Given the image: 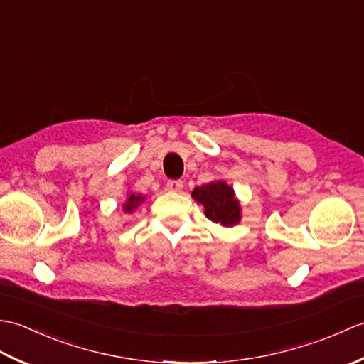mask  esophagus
<instances>
[{"label":"esophagus","mask_w":364,"mask_h":364,"mask_svg":"<svg viewBox=\"0 0 364 364\" xmlns=\"http://www.w3.org/2000/svg\"><path fill=\"white\" fill-rule=\"evenodd\" d=\"M167 191L170 192H180L183 189V181L181 180H170L167 181Z\"/></svg>","instance_id":"34e87169"}]
</instances>
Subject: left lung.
Returning <instances> with one entry per match:
<instances>
[{"instance_id": "obj_1", "label": "left lung", "mask_w": 364, "mask_h": 364, "mask_svg": "<svg viewBox=\"0 0 364 364\" xmlns=\"http://www.w3.org/2000/svg\"><path fill=\"white\" fill-rule=\"evenodd\" d=\"M192 197L205 206V215L223 227H233L241 219V208L235 198L233 188L227 183L214 181L192 191Z\"/></svg>"}]
</instances>
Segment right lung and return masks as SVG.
Here are the masks:
<instances>
[{
    "label": "right lung",
    "mask_w": 364,
    "mask_h": 364,
    "mask_svg": "<svg viewBox=\"0 0 364 364\" xmlns=\"http://www.w3.org/2000/svg\"><path fill=\"white\" fill-rule=\"evenodd\" d=\"M142 202H144V197L131 194V196L128 197L127 203H125V208H123V210H125L127 213H131V211H133V210H136V208H137L139 205H141Z\"/></svg>",
    "instance_id": "add662e5"
}]
</instances>
